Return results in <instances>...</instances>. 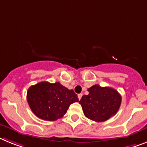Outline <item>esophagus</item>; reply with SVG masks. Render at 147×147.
Wrapping results in <instances>:
<instances>
[{
  "mask_svg": "<svg viewBox=\"0 0 147 147\" xmlns=\"http://www.w3.org/2000/svg\"><path fill=\"white\" fill-rule=\"evenodd\" d=\"M82 96H83V95L81 94V93H80V94L78 95V99H79V100H81V97H82Z\"/></svg>",
  "mask_w": 147,
  "mask_h": 147,
  "instance_id": "esophagus-1",
  "label": "esophagus"
}]
</instances>
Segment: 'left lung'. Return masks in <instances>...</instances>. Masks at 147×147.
<instances>
[{"label":"left lung","mask_w":147,"mask_h":147,"mask_svg":"<svg viewBox=\"0 0 147 147\" xmlns=\"http://www.w3.org/2000/svg\"><path fill=\"white\" fill-rule=\"evenodd\" d=\"M82 96L81 104L86 117L96 122H104L114 116L121 105L122 97L117 91L108 87L95 84Z\"/></svg>","instance_id":"left-lung-1"}]
</instances>
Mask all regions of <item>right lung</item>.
I'll return each instance as SVG.
<instances>
[{"instance_id":"add662e5","label":"right lung","mask_w":147,"mask_h":147,"mask_svg":"<svg viewBox=\"0 0 147 147\" xmlns=\"http://www.w3.org/2000/svg\"><path fill=\"white\" fill-rule=\"evenodd\" d=\"M30 108L37 117L55 121L63 117L69 105L78 102L77 94L59 82H39L30 87L27 92Z\"/></svg>"}]
</instances>
